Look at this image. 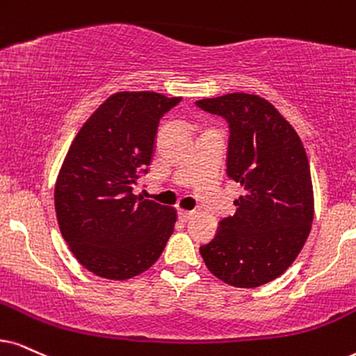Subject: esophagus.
<instances>
[{"mask_svg":"<svg viewBox=\"0 0 356 356\" xmlns=\"http://www.w3.org/2000/svg\"><path fill=\"white\" fill-rule=\"evenodd\" d=\"M193 215V211H188V210H177V217L179 220H182V222H187V220H191V217Z\"/></svg>","mask_w":356,"mask_h":356,"instance_id":"34e87169","label":"esophagus"}]
</instances>
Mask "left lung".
Wrapping results in <instances>:
<instances>
[{"mask_svg":"<svg viewBox=\"0 0 356 356\" xmlns=\"http://www.w3.org/2000/svg\"><path fill=\"white\" fill-rule=\"evenodd\" d=\"M195 105L227 120V175L245 191L235 200V215L220 220L200 254L227 284L263 286L294 263L310 233L314 192L302 141L258 95L228 93Z\"/></svg>","mask_w":356,"mask_h":356,"instance_id":"1","label":"left lung"}]
</instances>
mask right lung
<instances>
[{"label": "right lung", "mask_w": 356, "mask_h": 356, "mask_svg": "<svg viewBox=\"0 0 356 356\" xmlns=\"http://www.w3.org/2000/svg\"><path fill=\"white\" fill-rule=\"evenodd\" d=\"M182 98L118 92L85 121L56 182L57 222L72 253L100 277L123 281L159 259L177 215L134 195L147 172L157 126Z\"/></svg>", "instance_id": "1"}]
</instances>
